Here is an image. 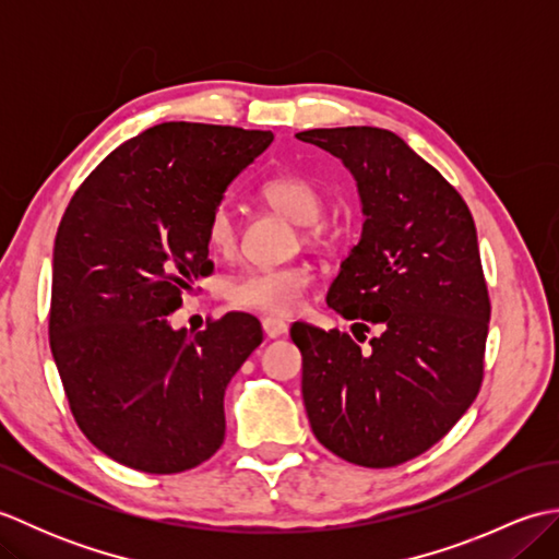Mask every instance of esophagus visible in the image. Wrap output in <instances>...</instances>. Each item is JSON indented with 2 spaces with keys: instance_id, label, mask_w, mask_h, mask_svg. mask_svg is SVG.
Listing matches in <instances>:
<instances>
[{
  "instance_id": "1",
  "label": "esophagus",
  "mask_w": 559,
  "mask_h": 559,
  "mask_svg": "<svg viewBox=\"0 0 559 559\" xmlns=\"http://www.w3.org/2000/svg\"><path fill=\"white\" fill-rule=\"evenodd\" d=\"M261 329H264L266 338H281L288 331V324L276 317H264L261 319Z\"/></svg>"
}]
</instances>
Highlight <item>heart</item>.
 <instances>
[{
    "instance_id": "b5f03b06",
    "label": "heart",
    "mask_w": 559,
    "mask_h": 559,
    "mask_svg": "<svg viewBox=\"0 0 559 559\" xmlns=\"http://www.w3.org/2000/svg\"><path fill=\"white\" fill-rule=\"evenodd\" d=\"M261 199L266 204L281 213L283 218L300 225V228L310 229V240H319L322 237V228L319 221L324 216L326 199L324 192L312 180L298 175L276 177L261 189ZM206 240L209 247L223 252L230 249L235 242V221L230 209L221 204L211 211L206 223ZM312 273L305 266H281V269H247L240 276H235L225 295L228 300L240 307V310L264 312V314H290L298 310L302 302L305 290L310 288Z\"/></svg>"
}]
</instances>
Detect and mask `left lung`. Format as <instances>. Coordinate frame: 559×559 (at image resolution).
Here are the masks:
<instances>
[{"label":"left lung","mask_w":559,"mask_h":559,"mask_svg":"<svg viewBox=\"0 0 559 559\" xmlns=\"http://www.w3.org/2000/svg\"><path fill=\"white\" fill-rule=\"evenodd\" d=\"M298 139L346 165L365 216L326 305L350 319L353 334L379 326L360 348L346 331L293 324L307 418L336 456L399 466L439 442L478 396L490 298L476 223L456 189L389 129H310Z\"/></svg>","instance_id":"left-lung-1"}]
</instances>
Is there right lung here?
Masks as SVG:
<instances>
[{"label":"right lung","mask_w":559,"mask_h":559,"mask_svg":"<svg viewBox=\"0 0 559 559\" xmlns=\"http://www.w3.org/2000/svg\"><path fill=\"white\" fill-rule=\"evenodd\" d=\"M271 141L163 122L117 146L69 201L52 252L50 348L81 432L122 466L180 473L223 444L225 386L261 326L228 312L189 336L168 317L213 269L211 211Z\"/></svg>","instance_id":"obj_1"}]
</instances>
